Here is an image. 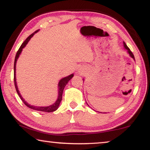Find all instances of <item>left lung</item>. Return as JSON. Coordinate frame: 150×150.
<instances>
[{
  "mask_svg": "<svg viewBox=\"0 0 150 150\" xmlns=\"http://www.w3.org/2000/svg\"><path fill=\"white\" fill-rule=\"evenodd\" d=\"M123 44H124V46H125V48L127 49V51H128V52H129V54H130L131 57H132L134 60H135V57H134V55H133V53H132V52H131V51L130 50V49L129 48V47L127 46V44H125V42H123Z\"/></svg>",
  "mask_w": 150,
  "mask_h": 150,
  "instance_id": "left-lung-1",
  "label": "left lung"
}]
</instances>
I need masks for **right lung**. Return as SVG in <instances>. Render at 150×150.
<instances>
[{
  "label": "right lung",
  "instance_id": "1",
  "mask_svg": "<svg viewBox=\"0 0 150 150\" xmlns=\"http://www.w3.org/2000/svg\"><path fill=\"white\" fill-rule=\"evenodd\" d=\"M35 31V32H33V33H32L30 35H29V36L27 38L26 40H25L23 42V44H21V46H20V48H19V50H18L16 54V56H15V62H14V83H15V89H16V91L18 93V95H19V96L21 98V100L23 101V102L25 105H26L28 107V108H32L33 110H38V111H42V112H54L56 110H57V108H59V104L61 103V100H62V92H63V90H64V87L67 84V83L69 82V81L70 79H71V78L73 77V74H71L68 77H66L64 78H62V79H61V81H59V96H58V99L57 101L54 104H53L52 105H51V106H45V107H40V106H31V105L29 104L28 103H27V102H25V100L23 98L21 97V94H20L19 90H18V88H17V82H16V77H15V70H16V62L17 61L18 59V58L19 57V54H21V51H22V49H23L24 47L26 46V44L28 43V42L30 41V40L31 39V38H32L33 35L35 34V33L38 32V31Z\"/></svg>",
  "mask_w": 150,
  "mask_h": 150
}]
</instances>
